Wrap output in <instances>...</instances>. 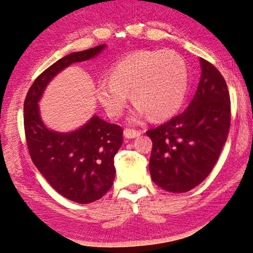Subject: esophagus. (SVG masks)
Here are the masks:
<instances>
[{"label": "esophagus", "instance_id": "obj_1", "mask_svg": "<svg viewBox=\"0 0 253 253\" xmlns=\"http://www.w3.org/2000/svg\"><path fill=\"white\" fill-rule=\"evenodd\" d=\"M123 134H124V137L127 138V139H133L135 137H139V135L141 134V131H140V130H134V129H130V127H126V129H124Z\"/></svg>", "mask_w": 253, "mask_h": 253}]
</instances>
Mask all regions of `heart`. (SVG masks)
<instances>
[{
    "instance_id": "b5f03b06",
    "label": "heart",
    "mask_w": 253,
    "mask_h": 253,
    "mask_svg": "<svg viewBox=\"0 0 253 253\" xmlns=\"http://www.w3.org/2000/svg\"><path fill=\"white\" fill-rule=\"evenodd\" d=\"M188 89V68L173 50H138L119 61L108 75V83L96 86L95 95L111 118H119L127 96L139 114L153 121L175 114Z\"/></svg>"
}]
</instances>
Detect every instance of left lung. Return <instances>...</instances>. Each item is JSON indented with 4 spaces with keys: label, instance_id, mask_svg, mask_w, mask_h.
Here are the masks:
<instances>
[{
    "label": "left lung",
    "instance_id": "1",
    "mask_svg": "<svg viewBox=\"0 0 253 253\" xmlns=\"http://www.w3.org/2000/svg\"><path fill=\"white\" fill-rule=\"evenodd\" d=\"M200 63V83L188 108L146 132L153 141L151 180L169 192H188L211 174L230 130L226 81L211 62Z\"/></svg>",
    "mask_w": 253,
    "mask_h": 253
}]
</instances>
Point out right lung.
I'll use <instances>...</instances> for the list:
<instances>
[{
  "label": "right lung",
  "instance_id": "right-lung-1",
  "mask_svg": "<svg viewBox=\"0 0 253 253\" xmlns=\"http://www.w3.org/2000/svg\"><path fill=\"white\" fill-rule=\"evenodd\" d=\"M104 47L98 45L56 61L35 79L23 104V126L32 161L55 191L78 204L98 200L112 188L114 156L122 146L123 129L94 116L70 133L50 131L42 122L37 103L57 73L70 64L91 59Z\"/></svg>",
  "mask_w": 253,
  "mask_h": 253
}]
</instances>
